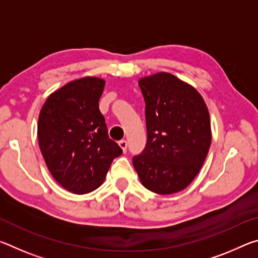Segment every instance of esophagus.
Returning a JSON list of instances; mask_svg holds the SVG:
<instances>
[{"instance_id":"34e87169","label":"esophagus","mask_w":258,"mask_h":258,"mask_svg":"<svg viewBox=\"0 0 258 258\" xmlns=\"http://www.w3.org/2000/svg\"><path fill=\"white\" fill-rule=\"evenodd\" d=\"M118 145L121 148L123 152H126V150H127V141H125V140H120V141L118 142Z\"/></svg>"}]
</instances>
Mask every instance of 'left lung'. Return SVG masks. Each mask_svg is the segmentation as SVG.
<instances>
[{
	"mask_svg": "<svg viewBox=\"0 0 258 258\" xmlns=\"http://www.w3.org/2000/svg\"><path fill=\"white\" fill-rule=\"evenodd\" d=\"M148 139L133 158L142 185L155 194L184 190L197 176L212 142L208 108L197 90L169 73L141 77Z\"/></svg>",
	"mask_w": 258,
	"mask_h": 258,
	"instance_id": "1",
	"label": "left lung"
}]
</instances>
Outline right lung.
Segmentation results:
<instances>
[{"label":"right lung","instance_id":"add662e5","mask_svg":"<svg viewBox=\"0 0 258 258\" xmlns=\"http://www.w3.org/2000/svg\"><path fill=\"white\" fill-rule=\"evenodd\" d=\"M106 81L86 76L52 92L38 115L37 137L43 158L59 184L76 195L102 184L121 149L108 137L99 110Z\"/></svg>","mask_w":258,"mask_h":258}]
</instances>
